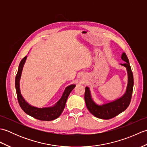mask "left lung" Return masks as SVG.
I'll use <instances>...</instances> for the list:
<instances>
[{
	"label": "left lung",
	"instance_id": "obj_1",
	"mask_svg": "<svg viewBox=\"0 0 147 147\" xmlns=\"http://www.w3.org/2000/svg\"><path fill=\"white\" fill-rule=\"evenodd\" d=\"M121 59L125 62L124 64H121V65L126 67L128 75V83L126 92L121 98L108 104L98 105L93 101L89 88L88 87L85 88V100L87 109L96 117L102 119H110L125 111L130 104L133 88V75L128 58L124 52L122 54Z\"/></svg>",
	"mask_w": 147,
	"mask_h": 147
}]
</instances>
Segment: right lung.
I'll return each mask as SVG.
<instances>
[{
	"mask_svg": "<svg viewBox=\"0 0 147 147\" xmlns=\"http://www.w3.org/2000/svg\"><path fill=\"white\" fill-rule=\"evenodd\" d=\"M26 57L27 56H25L21 61L15 79V86L16 90L17 98L19 104H20V107L25 113L28 114L30 116L36 119L47 121L54 120L60 116V115L62 114L65 107V103H66L68 96L69 95L71 92L75 87V85H71L65 88L61 98L59 100L54 107L47 108H37L29 105L25 101V100L23 98L20 93V80L22 69H23V65L24 62H25Z\"/></svg>",
	"mask_w": 147,
	"mask_h": 147,
	"instance_id": "add662e5",
	"label": "right lung"
}]
</instances>
